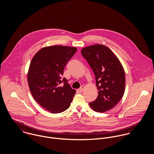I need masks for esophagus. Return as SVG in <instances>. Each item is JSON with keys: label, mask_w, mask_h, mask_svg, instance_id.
<instances>
[{"label": "esophagus", "mask_w": 154, "mask_h": 154, "mask_svg": "<svg viewBox=\"0 0 154 154\" xmlns=\"http://www.w3.org/2000/svg\"><path fill=\"white\" fill-rule=\"evenodd\" d=\"M85 89V86H84V85H82V86H81V87L79 88V89H78V91L79 92H82L83 91H84V89Z\"/></svg>", "instance_id": "1"}]
</instances>
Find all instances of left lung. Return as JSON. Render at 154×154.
<instances>
[{
	"label": "left lung",
	"instance_id": "obj_1",
	"mask_svg": "<svg viewBox=\"0 0 154 154\" xmlns=\"http://www.w3.org/2000/svg\"><path fill=\"white\" fill-rule=\"evenodd\" d=\"M81 54L94 73L98 92L97 99L89 104L94 111L104 112L114 107L124 95V69L119 59L105 45L95 44L84 47Z\"/></svg>",
	"mask_w": 154,
	"mask_h": 154
}]
</instances>
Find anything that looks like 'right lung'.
Listing matches in <instances>:
<instances>
[{
	"label": "right lung",
	"instance_id": "add662e5",
	"mask_svg": "<svg viewBox=\"0 0 154 154\" xmlns=\"http://www.w3.org/2000/svg\"><path fill=\"white\" fill-rule=\"evenodd\" d=\"M76 47L52 45L40 49L30 63L27 79L35 100L51 113H59L70 106L76 91L62 75L66 63L76 53ZM64 82L63 85H60Z\"/></svg>",
	"mask_w": 154,
	"mask_h": 154
}]
</instances>
